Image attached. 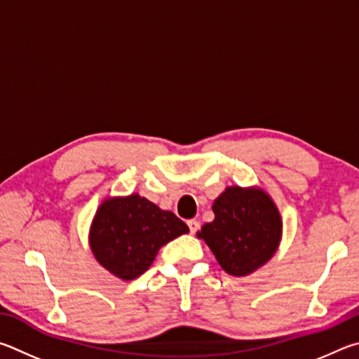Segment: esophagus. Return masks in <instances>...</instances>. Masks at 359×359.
<instances>
[{"label": "esophagus", "instance_id": "34e87169", "mask_svg": "<svg viewBox=\"0 0 359 359\" xmlns=\"http://www.w3.org/2000/svg\"><path fill=\"white\" fill-rule=\"evenodd\" d=\"M187 225H189L191 233H196V231L200 229V222L196 221V219H191V221H187Z\"/></svg>", "mask_w": 359, "mask_h": 359}]
</instances>
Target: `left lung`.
Returning <instances> with one entry per match:
<instances>
[{"instance_id":"obj_1","label":"left lung","mask_w":359,"mask_h":359,"mask_svg":"<svg viewBox=\"0 0 359 359\" xmlns=\"http://www.w3.org/2000/svg\"><path fill=\"white\" fill-rule=\"evenodd\" d=\"M215 221L205 224L203 238L225 271L246 276L278 250L282 221L273 200L262 189L227 187L212 205Z\"/></svg>"}]
</instances>
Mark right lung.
Listing matches in <instances>:
<instances>
[{"mask_svg": "<svg viewBox=\"0 0 359 359\" xmlns=\"http://www.w3.org/2000/svg\"><path fill=\"white\" fill-rule=\"evenodd\" d=\"M189 227L172 211L140 196L105 200L96 212L90 244L96 260L116 278L130 280L143 274L159 249Z\"/></svg>", "mask_w": 359, "mask_h": 359, "instance_id": "obj_1", "label": "right lung"}]
</instances>
